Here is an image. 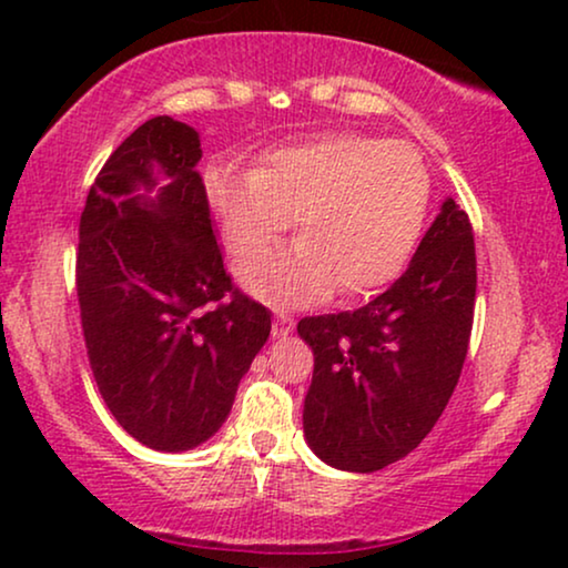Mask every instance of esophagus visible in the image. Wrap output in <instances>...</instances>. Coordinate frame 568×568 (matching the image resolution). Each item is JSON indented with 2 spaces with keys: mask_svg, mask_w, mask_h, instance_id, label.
Listing matches in <instances>:
<instances>
[{
  "mask_svg": "<svg viewBox=\"0 0 568 568\" xmlns=\"http://www.w3.org/2000/svg\"><path fill=\"white\" fill-rule=\"evenodd\" d=\"M292 328H294V323H292V317H286V315H278L276 321H274V336L276 338H284V336H290L292 333Z\"/></svg>",
  "mask_w": 568,
  "mask_h": 568,
  "instance_id": "obj_1",
  "label": "esophagus"
}]
</instances>
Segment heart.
<instances>
[{
	"instance_id": "heart-1",
	"label": "heart",
	"mask_w": 568,
	"mask_h": 568,
	"mask_svg": "<svg viewBox=\"0 0 568 568\" xmlns=\"http://www.w3.org/2000/svg\"><path fill=\"white\" fill-rule=\"evenodd\" d=\"M204 199L240 261L298 222L301 240L237 266L245 290L282 307L336 290L362 297L406 268L432 204V178L408 142L336 131L266 150L253 170L209 165Z\"/></svg>"
}]
</instances>
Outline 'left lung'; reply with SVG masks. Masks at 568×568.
I'll return each instance as SVG.
<instances>
[{
    "label": "left lung",
    "instance_id": "left-lung-1",
    "mask_svg": "<svg viewBox=\"0 0 568 568\" xmlns=\"http://www.w3.org/2000/svg\"><path fill=\"white\" fill-rule=\"evenodd\" d=\"M476 305L468 214L447 199L390 290L354 313L302 317L313 346L305 439L323 463L383 470L422 445L460 379Z\"/></svg>",
    "mask_w": 568,
    "mask_h": 568
}]
</instances>
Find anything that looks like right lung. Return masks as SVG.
<instances>
[{
  "instance_id": "add662e5",
  "label": "right lung",
  "mask_w": 568,
  "mask_h": 568,
  "mask_svg": "<svg viewBox=\"0 0 568 568\" xmlns=\"http://www.w3.org/2000/svg\"><path fill=\"white\" fill-rule=\"evenodd\" d=\"M199 160L196 129L154 115L108 158L80 220L92 375L115 422L160 453L220 432L271 333L268 310L224 271Z\"/></svg>"
}]
</instances>
